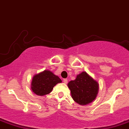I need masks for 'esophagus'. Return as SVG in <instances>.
I'll list each match as a JSON object with an SVG mask.
<instances>
[{
	"label": "esophagus",
	"mask_w": 129,
	"mask_h": 129,
	"mask_svg": "<svg viewBox=\"0 0 129 129\" xmlns=\"http://www.w3.org/2000/svg\"><path fill=\"white\" fill-rule=\"evenodd\" d=\"M63 83H67V79H63Z\"/></svg>",
	"instance_id": "esophagus-1"
}]
</instances>
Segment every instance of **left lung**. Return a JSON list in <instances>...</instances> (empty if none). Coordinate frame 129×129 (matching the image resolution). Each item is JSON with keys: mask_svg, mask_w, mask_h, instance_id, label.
Instances as JSON below:
<instances>
[{"mask_svg": "<svg viewBox=\"0 0 129 129\" xmlns=\"http://www.w3.org/2000/svg\"><path fill=\"white\" fill-rule=\"evenodd\" d=\"M67 85L72 98L80 105L91 103L98 93L99 83L85 71L77 75L76 78L69 82Z\"/></svg>", "mask_w": 129, "mask_h": 129, "instance_id": "obj_1", "label": "left lung"}]
</instances>
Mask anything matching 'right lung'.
Instances as JSON below:
<instances>
[{
	"label": "right lung",
	"mask_w": 129,
	"mask_h": 129,
	"mask_svg": "<svg viewBox=\"0 0 129 129\" xmlns=\"http://www.w3.org/2000/svg\"><path fill=\"white\" fill-rule=\"evenodd\" d=\"M62 82L58 76L49 70H45L34 75L32 80L31 89L35 94L43 96L50 93L54 86Z\"/></svg>",
	"instance_id": "right-lung-1"
}]
</instances>
